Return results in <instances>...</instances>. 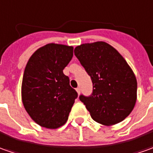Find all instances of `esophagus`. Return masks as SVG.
<instances>
[{"instance_id": "obj_1", "label": "esophagus", "mask_w": 153, "mask_h": 153, "mask_svg": "<svg viewBox=\"0 0 153 153\" xmlns=\"http://www.w3.org/2000/svg\"><path fill=\"white\" fill-rule=\"evenodd\" d=\"M76 91H77V93H78V94H80V89H79V88H77Z\"/></svg>"}]
</instances>
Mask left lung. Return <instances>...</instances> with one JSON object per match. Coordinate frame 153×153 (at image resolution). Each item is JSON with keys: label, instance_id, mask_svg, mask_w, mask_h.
Instances as JSON below:
<instances>
[{"label": "left lung", "instance_id": "8db88e82", "mask_svg": "<svg viewBox=\"0 0 153 153\" xmlns=\"http://www.w3.org/2000/svg\"><path fill=\"white\" fill-rule=\"evenodd\" d=\"M74 55L93 83L92 94L79 96L93 120L104 126L125 120L137 98V78L126 59L115 48L101 41L77 46Z\"/></svg>", "mask_w": 153, "mask_h": 153}]
</instances>
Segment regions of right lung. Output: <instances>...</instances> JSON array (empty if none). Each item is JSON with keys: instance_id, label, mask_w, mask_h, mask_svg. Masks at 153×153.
Here are the masks:
<instances>
[{"instance_id": "add662e5", "label": "right lung", "mask_w": 153, "mask_h": 153, "mask_svg": "<svg viewBox=\"0 0 153 153\" xmlns=\"http://www.w3.org/2000/svg\"><path fill=\"white\" fill-rule=\"evenodd\" d=\"M73 50L72 46L48 43L35 51L26 65L22 100L30 117L42 127L57 129L65 124L78 97L63 72Z\"/></svg>"}]
</instances>
